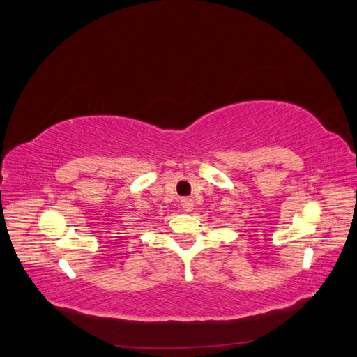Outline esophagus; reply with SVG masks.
<instances>
[{
    "instance_id": "obj_1",
    "label": "esophagus",
    "mask_w": 357,
    "mask_h": 357,
    "mask_svg": "<svg viewBox=\"0 0 357 357\" xmlns=\"http://www.w3.org/2000/svg\"><path fill=\"white\" fill-rule=\"evenodd\" d=\"M180 205L185 211H190L193 208V199L192 198H181Z\"/></svg>"
}]
</instances>
